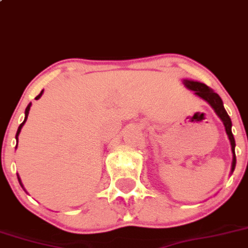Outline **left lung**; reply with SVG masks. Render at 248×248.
<instances>
[{
  "instance_id": "8db88e82",
  "label": "left lung",
  "mask_w": 248,
  "mask_h": 248,
  "mask_svg": "<svg viewBox=\"0 0 248 248\" xmlns=\"http://www.w3.org/2000/svg\"><path fill=\"white\" fill-rule=\"evenodd\" d=\"M182 82L185 87L188 88V90L193 91L194 94H196L198 97H200L201 99L205 100L207 104H210V107L215 110L217 116L219 117L220 121H222L223 124H224L225 132H227L228 138H229L230 140V145H232V173L235 170V166H236V156H235V139L232 133V120H230L228 112L225 111L222 99H220V97L217 94V93L213 92V91L211 90L208 86H206L205 83L199 82V81L188 80V78H184Z\"/></svg>"
}]
</instances>
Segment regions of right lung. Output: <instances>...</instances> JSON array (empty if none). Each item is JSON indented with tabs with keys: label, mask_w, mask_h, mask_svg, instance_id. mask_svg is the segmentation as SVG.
I'll use <instances>...</instances> for the list:
<instances>
[{
	"label": "right lung",
	"mask_w": 248,
	"mask_h": 248,
	"mask_svg": "<svg viewBox=\"0 0 248 248\" xmlns=\"http://www.w3.org/2000/svg\"><path fill=\"white\" fill-rule=\"evenodd\" d=\"M42 94H43V91H41V93H40V94L37 95V97H36V99H40V98H41V95H42ZM30 107H31V103H29V105H28V107H26V109H25V119H24V121L21 122V124H20V126L18 127V131H16V145H18V137H19V134H20V131H21V128H23L24 124H25V122H26V119H28L29 111H30ZM18 180H19V183H20L21 188L24 189V186H23V184H21V180H20V178H19V175H18ZM24 190H25V189H24Z\"/></svg>",
	"instance_id": "add662e5"
}]
</instances>
